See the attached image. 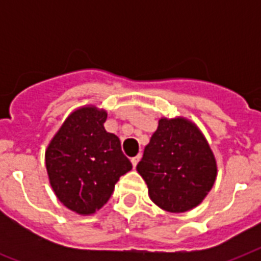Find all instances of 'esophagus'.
Returning a JSON list of instances; mask_svg holds the SVG:
<instances>
[{"label": "esophagus", "instance_id": "1", "mask_svg": "<svg viewBox=\"0 0 261 261\" xmlns=\"http://www.w3.org/2000/svg\"><path fill=\"white\" fill-rule=\"evenodd\" d=\"M139 160H141V154H138V155H135V157H133V159H131V164H133V167H137V164L139 163Z\"/></svg>", "mask_w": 261, "mask_h": 261}]
</instances>
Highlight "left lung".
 I'll list each match as a JSON object with an SVG mask.
<instances>
[{"instance_id": "1", "label": "left lung", "mask_w": 261, "mask_h": 261, "mask_svg": "<svg viewBox=\"0 0 261 261\" xmlns=\"http://www.w3.org/2000/svg\"><path fill=\"white\" fill-rule=\"evenodd\" d=\"M217 169L204 134L184 116L160 118L137 165L151 202L169 213L199 206L214 186Z\"/></svg>"}]
</instances>
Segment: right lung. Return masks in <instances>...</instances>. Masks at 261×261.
I'll return each instance as SVG.
<instances>
[{
    "label": "right lung",
    "mask_w": 261,
    "mask_h": 261,
    "mask_svg": "<svg viewBox=\"0 0 261 261\" xmlns=\"http://www.w3.org/2000/svg\"><path fill=\"white\" fill-rule=\"evenodd\" d=\"M106 119L104 108L79 107L47 145L44 160L51 188L75 214L92 215L100 210L120 176L133 169L118 137L104 128Z\"/></svg>",
    "instance_id": "1"
}]
</instances>
